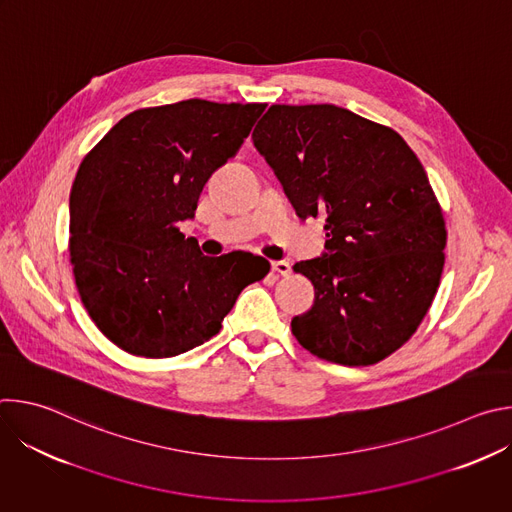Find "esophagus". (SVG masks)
Wrapping results in <instances>:
<instances>
[{"label": "esophagus", "instance_id": "1", "mask_svg": "<svg viewBox=\"0 0 512 512\" xmlns=\"http://www.w3.org/2000/svg\"><path fill=\"white\" fill-rule=\"evenodd\" d=\"M271 269H273L275 273L283 275V277H287V275L291 273V265H289V261H273V263H271Z\"/></svg>", "mask_w": 512, "mask_h": 512}]
</instances>
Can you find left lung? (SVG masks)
<instances>
[{
  "mask_svg": "<svg viewBox=\"0 0 512 512\" xmlns=\"http://www.w3.org/2000/svg\"><path fill=\"white\" fill-rule=\"evenodd\" d=\"M253 143L296 214L326 223V251L294 265L316 298L291 332L348 367L387 358L421 324L446 261L421 162L397 131L336 105H271Z\"/></svg>",
  "mask_w": 512,
  "mask_h": 512,
  "instance_id": "obj_1",
  "label": "left lung"
}]
</instances>
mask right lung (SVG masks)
Returning a JSON list of instances; mask_svg holds the SVG:
<instances>
[{
	"mask_svg": "<svg viewBox=\"0 0 512 512\" xmlns=\"http://www.w3.org/2000/svg\"><path fill=\"white\" fill-rule=\"evenodd\" d=\"M265 107L188 99L137 109L85 156L68 204L70 265L91 320L121 350L168 358L200 346L269 273L253 253L206 257L178 229Z\"/></svg>",
	"mask_w": 512,
	"mask_h": 512,
	"instance_id": "obj_1",
	"label": "right lung"
}]
</instances>
